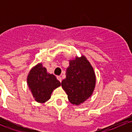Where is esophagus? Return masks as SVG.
Masks as SVG:
<instances>
[{"label": "esophagus", "instance_id": "1", "mask_svg": "<svg viewBox=\"0 0 132 132\" xmlns=\"http://www.w3.org/2000/svg\"><path fill=\"white\" fill-rule=\"evenodd\" d=\"M57 78L58 80L60 82H61V81H62V78H61V76H57Z\"/></svg>", "mask_w": 132, "mask_h": 132}]
</instances>
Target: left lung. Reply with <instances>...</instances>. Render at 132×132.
Returning <instances> with one entry per match:
<instances>
[{
  "label": "left lung",
  "mask_w": 132,
  "mask_h": 132,
  "mask_svg": "<svg viewBox=\"0 0 132 132\" xmlns=\"http://www.w3.org/2000/svg\"><path fill=\"white\" fill-rule=\"evenodd\" d=\"M66 78L61 82L69 102L79 105L91 96L96 85V76L93 66L84 55L70 60Z\"/></svg>",
  "instance_id": "1"
}]
</instances>
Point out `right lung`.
<instances>
[{
    "mask_svg": "<svg viewBox=\"0 0 132 132\" xmlns=\"http://www.w3.org/2000/svg\"><path fill=\"white\" fill-rule=\"evenodd\" d=\"M27 82L37 102L43 103L51 97L53 91L61 86L55 75L46 71L41 63L32 68L28 74Z\"/></svg>",
    "mask_w": 132,
    "mask_h": 132,
    "instance_id": "right-lung-1",
    "label": "right lung"
}]
</instances>
